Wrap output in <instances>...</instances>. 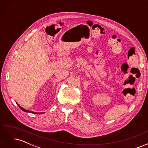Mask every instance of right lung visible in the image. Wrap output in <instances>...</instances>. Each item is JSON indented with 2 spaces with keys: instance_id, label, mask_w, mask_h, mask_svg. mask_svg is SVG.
<instances>
[{
  "instance_id": "add662e5",
  "label": "right lung",
  "mask_w": 148,
  "mask_h": 148,
  "mask_svg": "<svg viewBox=\"0 0 148 148\" xmlns=\"http://www.w3.org/2000/svg\"><path fill=\"white\" fill-rule=\"evenodd\" d=\"M16 104H18V107H20V108L23 110V111H24V112H29V113H32V114H42V113H39V112H32V111H30V110H26V109H23V107H21L18 104V103H16Z\"/></svg>"
}]
</instances>
